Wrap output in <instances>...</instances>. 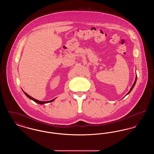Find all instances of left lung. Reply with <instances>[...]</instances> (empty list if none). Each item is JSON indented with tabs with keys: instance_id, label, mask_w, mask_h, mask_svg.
Listing matches in <instances>:
<instances>
[{
	"instance_id": "obj_1",
	"label": "left lung",
	"mask_w": 154,
	"mask_h": 154,
	"mask_svg": "<svg viewBox=\"0 0 154 154\" xmlns=\"http://www.w3.org/2000/svg\"><path fill=\"white\" fill-rule=\"evenodd\" d=\"M137 75H136V79H135V81H134V84H133V85H132V87H131V89H130V91H129V92H128V94H126V95H128V94H129V93H130V92H131V91H132V89H133V87H134V85H135V84H136V80H137Z\"/></svg>"
}]
</instances>
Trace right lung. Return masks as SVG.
Returning a JSON list of instances; mask_svg holds the SVG:
<instances>
[{"mask_svg":"<svg viewBox=\"0 0 154 154\" xmlns=\"http://www.w3.org/2000/svg\"><path fill=\"white\" fill-rule=\"evenodd\" d=\"M24 93H25V94L27 96L29 99H30L31 100H33L34 102H35L36 103H38V104H45V103H50L52 102H53L54 100H55V99H52L51 100H50V101H47V102H42V101H39V100H36V99H34V98H33L32 97H31L28 94H27L26 92H24Z\"/></svg>","mask_w":154,"mask_h":154,"instance_id":"right-lung-1","label":"right lung"}]
</instances>
